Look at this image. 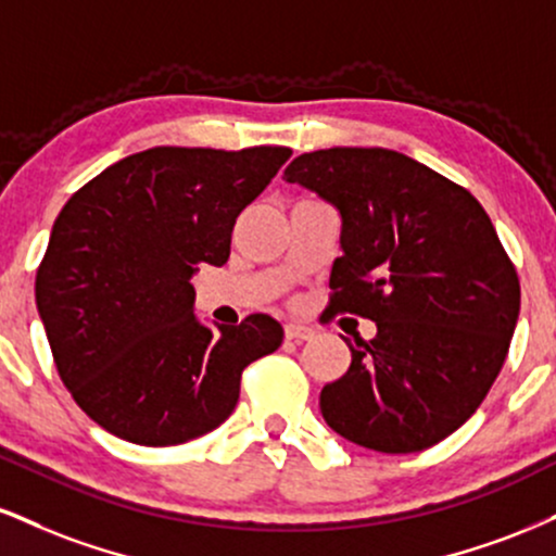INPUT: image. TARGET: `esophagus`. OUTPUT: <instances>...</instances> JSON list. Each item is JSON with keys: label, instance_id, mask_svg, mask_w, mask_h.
Segmentation results:
<instances>
[{"label": "esophagus", "instance_id": "34e87169", "mask_svg": "<svg viewBox=\"0 0 556 556\" xmlns=\"http://www.w3.org/2000/svg\"><path fill=\"white\" fill-rule=\"evenodd\" d=\"M285 337L292 339V342H305V339L313 337V329H311V326H303V324H287L285 326Z\"/></svg>", "mask_w": 556, "mask_h": 556}]
</instances>
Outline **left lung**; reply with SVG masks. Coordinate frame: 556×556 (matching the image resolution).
<instances>
[{"mask_svg": "<svg viewBox=\"0 0 556 556\" xmlns=\"http://www.w3.org/2000/svg\"><path fill=\"white\" fill-rule=\"evenodd\" d=\"M342 214L331 307L376 320L320 414L378 453L425 451L456 432L503 370L520 282L490 214L464 186L383 147L305 152L285 170Z\"/></svg>", "mask_w": 556, "mask_h": 556, "instance_id": "1", "label": "left lung"}]
</instances>
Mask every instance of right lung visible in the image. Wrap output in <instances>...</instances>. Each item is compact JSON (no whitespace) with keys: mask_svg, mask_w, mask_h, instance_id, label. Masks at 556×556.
<instances>
[{"mask_svg":"<svg viewBox=\"0 0 556 556\" xmlns=\"http://www.w3.org/2000/svg\"><path fill=\"white\" fill-rule=\"evenodd\" d=\"M290 147H152L59 212L36 274V303L59 378L92 422L137 445H178L230 417L240 376L282 344L253 313L199 324L191 277L223 266L238 214L269 186Z\"/></svg>","mask_w":556,"mask_h":556,"instance_id":"obj_1","label":"right lung"}]
</instances>
